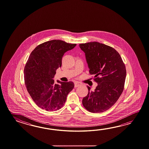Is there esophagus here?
<instances>
[{
    "mask_svg": "<svg viewBox=\"0 0 149 149\" xmlns=\"http://www.w3.org/2000/svg\"><path fill=\"white\" fill-rule=\"evenodd\" d=\"M80 85V82H78V81L74 82V87H78Z\"/></svg>",
    "mask_w": 149,
    "mask_h": 149,
    "instance_id": "34e87169",
    "label": "esophagus"
}]
</instances>
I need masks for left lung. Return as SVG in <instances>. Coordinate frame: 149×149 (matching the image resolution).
I'll return each mask as SVG.
<instances>
[{"label":"left lung","instance_id":"obj_1","mask_svg":"<svg viewBox=\"0 0 149 149\" xmlns=\"http://www.w3.org/2000/svg\"><path fill=\"white\" fill-rule=\"evenodd\" d=\"M85 53L89 73L94 76L97 86L94 91L87 86L88 93L82 99L88 111H107L117 101L123 92L126 70L120 54L113 48L98 42L79 44Z\"/></svg>","mask_w":149,"mask_h":149}]
</instances>
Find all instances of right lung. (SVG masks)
Returning a JSON list of instances; mask_svg holds the SVG:
<instances>
[{
    "mask_svg": "<svg viewBox=\"0 0 149 149\" xmlns=\"http://www.w3.org/2000/svg\"><path fill=\"white\" fill-rule=\"evenodd\" d=\"M77 44L61 40H52L39 45L30 55L24 69L26 89L35 103L47 111L62 108L74 83L54 82L56 70L62 65V58L67 51Z\"/></svg>",
    "mask_w": 149,
    "mask_h": 149,
    "instance_id": "add662e5",
    "label": "right lung"
}]
</instances>
